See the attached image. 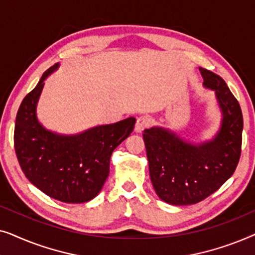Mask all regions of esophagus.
Returning <instances> with one entry per match:
<instances>
[{
    "instance_id": "obj_1",
    "label": "esophagus",
    "mask_w": 255,
    "mask_h": 255,
    "mask_svg": "<svg viewBox=\"0 0 255 255\" xmlns=\"http://www.w3.org/2000/svg\"><path fill=\"white\" fill-rule=\"evenodd\" d=\"M149 118L147 116H140L135 122V125H134V131L138 132V133H140L145 130L146 128H148L149 125Z\"/></svg>"
}]
</instances>
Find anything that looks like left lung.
<instances>
[{"mask_svg": "<svg viewBox=\"0 0 255 255\" xmlns=\"http://www.w3.org/2000/svg\"><path fill=\"white\" fill-rule=\"evenodd\" d=\"M205 88L215 92L222 113L221 128L211 140H184L168 128L144 130L149 176L155 193L173 205L203 201L235 173L242 152L243 114L224 80L200 67Z\"/></svg>", "mask_w": 255, "mask_h": 255, "instance_id": "left-lung-1", "label": "left lung"}]
</instances>
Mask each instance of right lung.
<instances>
[{
	"label": "right lung",
	"instance_id": "add662e5",
	"mask_svg": "<svg viewBox=\"0 0 255 255\" xmlns=\"http://www.w3.org/2000/svg\"><path fill=\"white\" fill-rule=\"evenodd\" d=\"M59 64L47 69L24 97L16 116L13 144L27 180L54 200L85 203L97 196L109 175L114 149L133 130L135 118L99 125L76 134L47 130L37 117L45 80Z\"/></svg>",
	"mask_w": 255,
	"mask_h": 255
}]
</instances>
